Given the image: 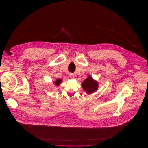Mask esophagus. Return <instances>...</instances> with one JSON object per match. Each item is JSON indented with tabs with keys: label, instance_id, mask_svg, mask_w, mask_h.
<instances>
[{
	"label": "esophagus",
	"instance_id": "1",
	"mask_svg": "<svg viewBox=\"0 0 148 148\" xmlns=\"http://www.w3.org/2000/svg\"><path fill=\"white\" fill-rule=\"evenodd\" d=\"M69 77H71V79H74V75L72 73H71L69 74Z\"/></svg>",
	"mask_w": 148,
	"mask_h": 148
}]
</instances>
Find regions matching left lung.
Returning a JSON list of instances; mask_svg holds the SVG:
<instances>
[{
    "mask_svg": "<svg viewBox=\"0 0 148 148\" xmlns=\"http://www.w3.org/2000/svg\"><path fill=\"white\" fill-rule=\"evenodd\" d=\"M82 86L87 94H91L98 90L99 84L97 80H94L91 75H89L82 83Z\"/></svg>",
    "mask_w": 148,
    "mask_h": 148,
    "instance_id": "left-lung-1",
    "label": "left lung"
}]
</instances>
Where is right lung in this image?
Instances as JSON below:
<instances>
[{
  "instance_id": "obj_1",
  "label": "right lung",
  "mask_w": 148,
  "mask_h": 148,
  "mask_svg": "<svg viewBox=\"0 0 148 148\" xmlns=\"http://www.w3.org/2000/svg\"><path fill=\"white\" fill-rule=\"evenodd\" d=\"M62 80L61 79H56V81L54 82V84L56 85V86H59L60 84L62 83Z\"/></svg>"
}]
</instances>
